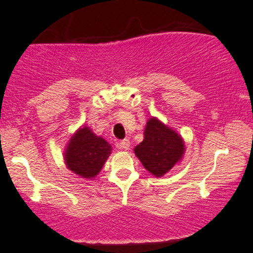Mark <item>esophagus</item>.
<instances>
[{"label":"esophagus","mask_w":253,"mask_h":253,"mask_svg":"<svg viewBox=\"0 0 253 253\" xmlns=\"http://www.w3.org/2000/svg\"><path fill=\"white\" fill-rule=\"evenodd\" d=\"M118 149L121 150H129L130 149V141L129 139H123L120 144H118Z\"/></svg>","instance_id":"1"}]
</instances>
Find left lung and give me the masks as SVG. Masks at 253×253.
<instances>
[{
    "instance_id": "left-lung-1",
    "label": "left lung",
    "mask_w": 253,
    "mask_h": 253,
    "mask_svg": "<svg viewBox=\"0 0 253 253\" xmlns=\"http://www.w3.org/2000/svg\"><path fill=\"white\" fill-rule=\"evenodd\" d=\"M133 152L152 176L161 178L183 160L185 143L176 130L151 117L146 122L144 138Z\"/></svg>"
}]
</instances>
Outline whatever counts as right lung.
<instances>
[{
  "label": "right lung",
  "instance_id": "obj_1",
  "mask_svg": "<svg viewBox=\"0 0 253 253\" xmlns=\"http://www.w3.org/2000/svg\"><path fill=\"white\" fill-rule=\"evenodd\" d=\"M112 151L111 145L89 126L79 127L64 149V163L68 170L81 178L92 179L101 172Z\"/></svg>",
  "mask_w": 253,
  "mask_h": 253
}]
</instances>
